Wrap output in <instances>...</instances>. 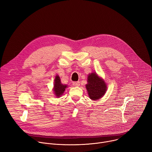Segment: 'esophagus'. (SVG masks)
Here are the masks:
<instances>
[{
    "instance_id": "esophagus-1",
    "label": "esophagus",
    "mask_w": 152,
    "mask_h": 152,
    "mask_svg": "<svg viewBox=\"0 0 152 152\" xmlns=\"http://www.w3.org/2000/svg\"><path fill=\"white\" fill-rule=\"evenodd\" d=\"M73 85H74V86H79V85H80V83H79V82H73Z\"/></svg>"
}]
</instances>
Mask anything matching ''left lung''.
Returning a JSON list of instances; mask_svg holds the SVG:
<instances>
[{"label":"left lung","instance_id":"left-lung-1","mask_svg":"<svg viewBox=\"0 0 152 152\" xmlns=\"http://www.w3.org/2000/svg\"><path fill=\"white\" fill-rule=\"evenodd\" d=\"M87 82L86 88L91 99L98 100L104 94L106 91V85L96 73H92L89 75Z\"/></svg>","mask_w":152,"mask_h":152}]
</instances>
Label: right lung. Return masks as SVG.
I'll return each instance as SVG.
<instances>
[{
	"label": "right lung",
	"mask_w": 152,
	"mask_h": 152,
	"mask_svg": "<svg viewBox=\"0 0 152 152\" xmlns=\"http://www.w3.org/2000/svg\"><path fill=\"white\" fill-rule=\"evenodd\" d=\"M67 85H63L61 83L60 77L57 75L55 79V83H54V92L55 95L57 97L61 96L62 93L64 92L66 90Z\"/></svg>",
	"instance_id": "add662e5"
}]
</instances>
